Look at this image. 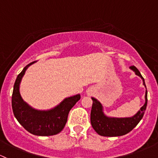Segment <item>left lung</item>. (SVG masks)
<instances>
[{"label":"left lung","mask_w":158,"mask_h":158,"mask_svg":"<svg viewBox=\"0 0 158 158\" xmlns=\"http://www.w3.org/2000/svg\"><path fill=\"white\" fill-rule=\"evenodd\" d=\"M130 68L136 73V75L141 77L143 81V85L145 86L144 78L138 69L135 66H131ZM145 104L140 108L136 115L130 118H112L105 115L103 106L97 99L91 98L93 100L91 112V123L92 127L99 135L103 136H120L127 134L131 132L143 118L148 101L147 90L145 91Z\"/></svg>","instance_id":"obj_1"}]
</instances>
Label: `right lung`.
I'll list each match as a JSON object with an SVG mask.
<instances>
[{"label": "right lung", "mask_w": 158, "mask_h": 158, "mask_svg": "<svg viewBox=\"0 0 158 158\" xmlns=\"http://www.w3.org/2000/svg\"><path fill=\"white\" fill-rule=\"evenodd\" d=\"M30 63L17 76L12 95V108L15 118L26 131L36 136H52L64 127L69 112L80 100V94L65 98L59 105L49 110H37L32 108L21 97L19 85Z\"/></svg>", "instance_id": "obj_1"}]
</instances>
